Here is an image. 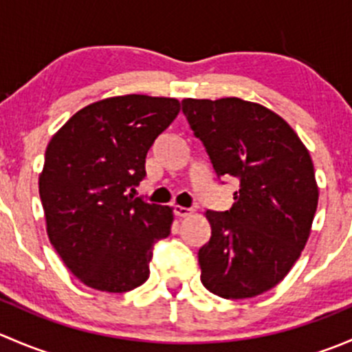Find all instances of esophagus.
Segmentation results:
<instances>
[{
    "mask_svg": "<svg viewBox=\"0 0 352 352\" xmlns=\"http://www.w3.org/2000/svg\"><path fill=\"white\" fill-rule=\"evenodd\" d=\"M192 209L182 208V206H173V214L179 216V218H186V216H190Z\"/></svg>",
    "mask_w": 352,
    "mask_h": 352,
    "instance_id": "1",
    "label": "esophagus"
}]
</instances>
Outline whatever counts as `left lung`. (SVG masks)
I'll use <instances>...</instances> for the list:
<instances>
[{"label":"left lung","instance_id":"left-lung-1","mask_svg":"<svg viewBox=\"0 0 352 352\" xmlns=\"http://www.w3.org/2000/svg\"><path fill=\"white\" fill-rule=\"evenodd\" d=\"M216 175L240 180L230 211H206L211 239L199 248L201 281L226 300L274 287L310 236L318 204L310 153L283 117L236 97L182 100Z\"/></svg>","mask_w":352,"mask_h":352}]
</instances>
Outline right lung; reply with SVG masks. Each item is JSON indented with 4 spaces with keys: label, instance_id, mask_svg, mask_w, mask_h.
Here are the masks:
<instances>
[{
    "label": "right lung",
    "instance_id": "1",
    "mask_svg": "<svg viewBox=\"0 0 352 352\" xmlns=\"http://www.w3.org/2000/svg\"><path fill=\"white\" fill-rule=\"evenodd\" d=\"M180 112L175 98L122 95L78 110L52 136L38 194L52 247L83 285L126 293L150 278L172 208L127 194L146 153Z\"/></svg>",
    "mask_w": 352,
    "mask_h": 352
}]
</instances>
